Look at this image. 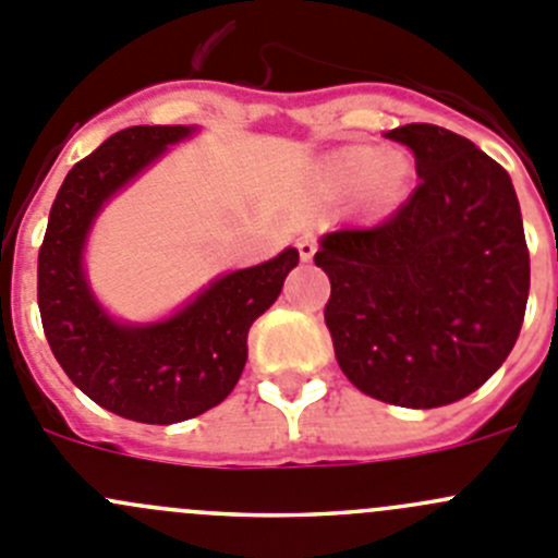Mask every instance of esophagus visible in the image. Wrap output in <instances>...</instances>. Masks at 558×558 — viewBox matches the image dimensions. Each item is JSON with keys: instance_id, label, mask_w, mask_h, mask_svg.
<instances>
[{"instance_id": "34e87169", "label": "esophagus", "mask_w": 558, "mask_h": 558, "mask_svg": "<svg viewBox=\"0 0 558 558\" xmlns=\"http://www.w3.org/2000/svg\"><path fill=\"white\" fill-rule=\"evenodd\" d=\"M296 251H300L302 262H311V258L316 256V236L307 234V231H305V234L296 240Z\"/></svg>"}]
</instances>
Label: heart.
<instances>
[{"label": "heart", "mask_w": 558, "mask_h": 558, "mask_svg": "<svg viewBox=\"0 0 558 558\" xmlns=\"http://www.w3.org/2000/svg\"><path fill=\"white\" fill-rule=\"evenodd\" d=\"M411 163L409 155L403 153H354L340 158L329 169V180L340 191L360 187V196L365 207L371 209H389L403 198L405 185H409Z\"/></svg>", "instance_id": "1"}]
</instances>
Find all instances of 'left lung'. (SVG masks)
<instances>
[{"instance_id": "left-lung-1", "label": "left lung", "mask_w": 558, "mask_h": 558, "mask_svg": "<svg viewBox=\"0 0 558 558\" xmlns=\"http://www.w3.org/2000/svg\"><path fill=\"white\" fill-rule=\"evenodd\" d=\"M420 185L389 218L329 231L313 256L324 322L360 392L405 409L456 403L501 367L529 300V247L510 174L469 138L414 122L384 133Z\"/></svg>"}]
</instances>
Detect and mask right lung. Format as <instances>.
Segmentation results:
<instances>
[{
  "mask_svg": "<svg viewBox=\"0 0 558 558\" xmlns=\"http://www.w3.org/2000/svg\"><path fill=\"white\" fill-rule=\"evenodd\" d=\"M193 133L191 124L113 133L64 177L37 256V305L62 371L97 405L147 425L182 423L229 398L247 362V329L300 262L296 247H286L269 262L220 275L160 322L108 316L84 269L92 223L122 187Z\"/></svg>",
  "mask_w": 558,
  "mask_h": 558,
  "instance_id": "add662e5",
  "label": "right lung"
}]
</instances>
